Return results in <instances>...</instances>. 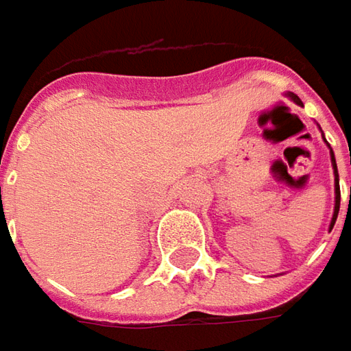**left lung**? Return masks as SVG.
<instances>
[{"label":"left lung","instance_id":"1","mask_svg":"<svg viewBox=\"0 0 351 351\" xmlns=\"http://www.w3.org/2000/svg\"><path fill=\"white\" fill-rule=\"evenodd\" d=\"M293 101L297 103V105H303L301 99L295 95V93H287ZM326 142V141H324ZM328 144V142H326ZM330 156H332V168H334V193H336V205H334V217H332V223H330V230L334 223H336V219H338V210H340V182H338V168H336V158H334V152L330 150ZM350 203H351V195H350Z\"/></svg>","mask_w":351,"mask_h":351}]
</instances>
